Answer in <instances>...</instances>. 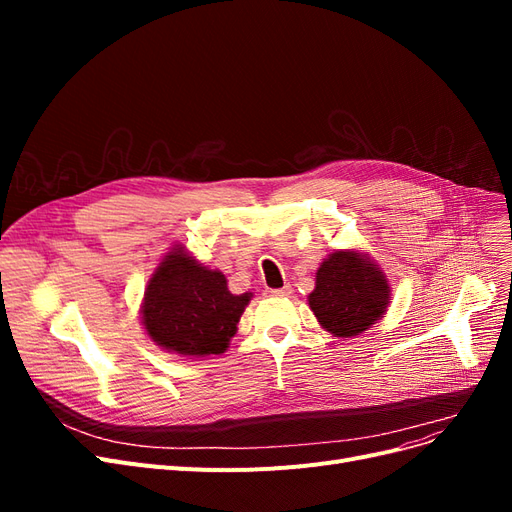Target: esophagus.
<instances>
[{
    "mask_svg": "<svg viewBox=\"0 0 512 512\" xmlns=\"http://www.w3.org/2000/svg\"><path fill=\"white\" fill-rule=\"evenodd\" d=\"M290 292H292L290 284H286L284 288H277V290H271V294H275V297H286V294H290Z\"/></svg>",
    "mask_w": 512,
    "mask_h": 512,
    "instance_id": "34e87169",
    "label": "esophagus"
}]
</instances>
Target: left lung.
<instances>
[{"label":"left lung","instance_id":"1","mask_svg":"<svg viewBox=\"0 0 512 512\" xmlns=\"http://www.w3.org/2000/svg\"><path fill=\"white\" fill-rule=\"evenodd\" d=\"M389 305L384 273L356 252H335L316 273L309 307L337 337H354L380 320Z\"/></svg>","mask_w":512,"mask_h":512}]
</instances>
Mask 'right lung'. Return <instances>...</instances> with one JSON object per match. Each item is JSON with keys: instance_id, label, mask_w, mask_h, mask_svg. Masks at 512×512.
I'll use <instances>...</instances> for the list:
<instances>
[{"instance_id": "right-lung-1", "label": "right lung", "mask_w": 512, "mask_h": 512, "mask_svg": "<svg viewBox=\"0 0 512 512\" xmlns=\"http://www.w3.org/2000/svg\"><path fill=\"white\" fill-rule=\"evenodd\" d=\"M250 292L232 294L226 277L185 254L170 252L145 290L143 324L147 335L168 352L183 356L222 354Z\"/></svg>"}]
</instances>
